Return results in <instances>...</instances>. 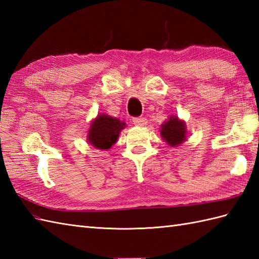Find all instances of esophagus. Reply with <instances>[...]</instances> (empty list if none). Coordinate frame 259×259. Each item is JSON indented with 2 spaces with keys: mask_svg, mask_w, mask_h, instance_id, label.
<instances>
[{
  "mask_svg": "<svg viewBox=\"0 0 259 259\" xmlns=\"http://www.w3.org/2000/svg\"><path fill=\"white\" fill-rule=\"evenodd\" d=\"M133 122L138 125V126H142L147 123V119L144 117H137V118H133Z\"/></svg>",
  "mask_w": 259,
  "mask_h": 259,
  "instance_id": "esophagus-1",
  "label": "esophagus"
}]
</instances>
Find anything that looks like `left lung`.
Instances as JSON below:
<instances>
[{"mask_svg":"<svg viewBox=\"0 0 259 259\" xmlns=\"http://www.w3.org/2000/svg\"><path fill=\"white\" fill-rule=\"evenodd\" d=\"M160 133L163 140H166L167 144L170 146L177 147L181 142H184V140H186L185 123L176 115L170 117L169 120L161 125Z\"/></svg>","mask_w":259,"mask_h":259,"instance_id":"left-lung-1","label":"left lung"}]
</instances>
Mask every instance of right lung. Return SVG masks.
<instances>
[{
    "mask_svg": "<svg viewBox=\"0 0 259 259\" xmlns=\"http://www.w3.org/2000/svg\"><path fill=\"white\" fill-rule=\"evenodd\" d=\"M124 123L119 119L109 115H98V118L91 123L89 129V142L98 149L107 150L117 141L120 131L123 129Z\"/></svg>",
    "mask_w": 259,
    "mask_h": 259,
    "instance_id": "1",
    "label": "right lung"
}]
</instances>
